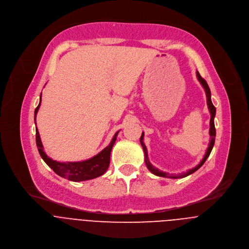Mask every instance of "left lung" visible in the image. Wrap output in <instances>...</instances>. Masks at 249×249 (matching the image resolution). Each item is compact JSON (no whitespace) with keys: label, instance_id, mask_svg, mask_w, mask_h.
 Instances as JSON below:
<instances>
[{"label":"left lung","instance_id":"left-lung-1","mask_svg":"<svg viewBox=\"0 0 249 249\" xmlns=\"http://www.w3.org/2000/svg\"><path fill=\"white\" fill-rule=\"evenodd\" d=\"M196 77H197V80L199 81V83L201 84V86L203 87L204 90H205V93H206V101H207V105H208V109H209V112H210V128H209V135H210V142H209V146L206 150V153L202 159V160L199 162L198 165H196V167L190 169L189 171H187L186 173H182V174H178V175H175V176H172V175H169L168 173L166 172H162L160 170H159L158 168H156L155 166H153L151 164V162L149 161V159H148V153H147V148L143 142V137H144V133L142 132V135L140 137V143L142 145V148L144 150V154H145V163L148 167V169L155 175L157 176H160V177H167V178H183V177H186L192 173H194L196 170H197L206 160V159L208 158V156L210 155L211 151H212V148L214 146V142H215V136H216V130H215V125H214V117H215V114H216V108L214 107V105L212 104V101H211V93H210V89H209V87L207 85V83L205 82L204 79L201 78V76L199 75V73L196 71Z\"/></svg>","mask_w":249,"mask_h":249}]
</instances>
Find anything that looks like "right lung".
I'll return each instance as SVG.
<instances>
[{
	"instance_id": "right-lung-1",
	"label": "right lung",
	"mask_w": 249,
	"mask_h": 249,
	"mask_svg": "<svg viewBox=\"0 0 249 249\" xmlns=\"http://www.w3.org/2000/svg\"><path fill=\"white\" fill-rule=\"evenodd\" d=\"M42 101V93H41V99L38 107L35 109V124H36V115L38 113V110L41 106ZM119 131L114 135L111 143L109 146H107L104 150H102L99 154L94 156L93 158L84 160V161H75V162H60L52 160L49 158L46 153L44 152L43 144L40 138V134L38 131V128H36V144L39 150V153L42 157V159L45 160V162L59 176L67 178L70 181H85L96 178L98 176H101L106 172V170L109 167L110 164V155L112 148L116 142L117 135Z\"/></svg>"
}]
</instances>
